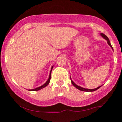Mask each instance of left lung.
Listing matches in <instances>:
<instances>
[{
	"label": "left lung",
	"instance_id": "left-lung-1",
	"mask_svg": "<svg viewBox=\"0 0 122 122\" xmlns=\"http://www.w3.org/2000/svg\"><path fill=\"white\" fill-rule=\"evenodd\" d=\"M100 35H101V36H102V37L104 38V39H106V40L107 41L108 44H109V45H110V47H111L113 49V47H112V46L111 44H110V41H109V38H108L107 36L106 35H104V34H103V33H101ZM70 80H71V83H72V84H73V86H74V87H76V88H77V89L80 90H81V91H83V92H94V91H95V90H96L99 89L100 87H101V86H100V87H97V88H94V89H87V88H83V87H80V86H77V84H75V83H74L73 81H72V80H71V77H70Z\"/></svg>",
	"mask_w": 122,
	"mask_h": 122
}]
</instances>
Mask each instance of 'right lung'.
<instances>
[{
  "instance_id": "1",
  "label": "right lung",
  "mask_w": 122,
  "mask_h": 122,
  "mask_svg": "<svg viewBox=\"0 0 122 122\" xmlns=\"http://www.w3.org/2000/svg\"><path fill=\"white\" fill-rule=\"evenodd\" d=\"M52 68H53V66L52 67V68L51 69V71H50V76H49V78L48 79L47 81L46 82V83H45L44 84H43L42 86H40V87H38V88H35V89H32V90H29V91H38V90H39L42 89V88H44V87H46V86H48V85L49 84V83H50V79H51V71H52Z\"/></svg>"
}]
</instances>
